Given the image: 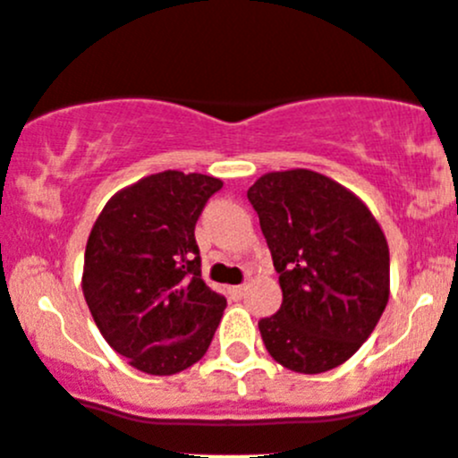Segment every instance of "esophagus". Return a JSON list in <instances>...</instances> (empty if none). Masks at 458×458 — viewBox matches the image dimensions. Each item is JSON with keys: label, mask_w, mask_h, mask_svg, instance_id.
Masks as SVG:
<instances>
[{"label": "esophagus", "mask_w": 458, "mask_h": 458, "mask_svg": "<svg viewBox=\"0 0 458 458\" xmlns=\"http://www.w3.org/2000/svg\"><path fill=\"white\" fill-rule=\"evenodd\" d=\"M228 294L233 296V299H242V296L246 294V285H233V287H228Z\"/></svg>", "instance_id": "obj_1"}]
</instances>
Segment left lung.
Listing matches in <instances>:
<instances>
[{"label": "left lung", "instance_id": "obj_1", "mask_svg": "<svg viewBox=\"0 0 458 458\" xmlns=\"http://www.w3.org/2000/svg\"><path fill=\"white\" fill-rule=\"evenodd\" d=\"M246 196L283 290L280 310L258 324L267 352L292 372H328L388 306L386 234L356 193L308 168L265 173Z\"/></svg>", "mask_w": 458, "mask_h": 458}]
</instances>
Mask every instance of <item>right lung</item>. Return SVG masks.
Returning <instances> with one entry per match:
<instances>
[{
	"mask_svg": "<svg viewBox=\"0 0 458 458\" xmlns=\"http://www.w3.org/2000/svg\"><path fill=\"white\" fill-rule=\"evenodd\" d=\"M221 187L203 173H155L114 193L93 224L81 290L102 337L131 368L171 377L208 352L225 299L200 278L193 230Z\"/></svg>",
	"mask_w": 458,
	"mask_h": 458,
	"instance_id": "add662e5",
	"label": "right lung"
}]
</instances>
